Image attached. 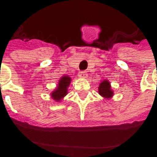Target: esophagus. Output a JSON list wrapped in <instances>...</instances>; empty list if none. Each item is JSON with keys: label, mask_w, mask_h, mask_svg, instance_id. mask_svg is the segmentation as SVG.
I'll return each mask as SVG.
<instances>
[{"label": "esophagus", "mask_w": 157, "mask_h": 157, "mask_svg": "<svg viewBox=\"0 0 157 157\" xmlns=\"http://www.w3.org/2000/svg\"><path fill=\"white\" fill-rule=\"evenodd\" d=\"M79 76H80V77H82V78H86V77L88 76V74H87L86 71H81V72H80V74H79Z\"/></svg>", "instance_id": "1"}]
</instances>
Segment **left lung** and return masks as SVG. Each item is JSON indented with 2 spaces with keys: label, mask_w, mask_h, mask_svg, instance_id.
Listing matches in <instances>:
<instances>
[{
  "label": "left lung",
  "mask_w": 157,
  "mask_h": 157,
  "mask_svg": "<svg viewBox=\"0 0 157 157\" xmlns=\"http://www.w3.org/2000/svg\"><path fill=\"white\" fill-rule=\"evenodd\" d=\"M98 94H100L102 97L109 99L112 98V96L114 95V92L112 90L111 87V84L107 80H104L99 84L98 86Z\"/></svg>",
  "instance_id": "8db88e82"
}]
</instances>
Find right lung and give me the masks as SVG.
<instances>
[{"mask_svg":"<svg viewBox=\"0 0 157 157\" xmlns=\"http://www.w3.org/2000/svg\"><path fill=\"white\" fill-rule=\"evenodd\" d=\"M71 81V78L67 75H64L59 80L58 86L52 93L50 94L51 98L56 102H60L67 94L68 87Z\"/></svg>","mask_w":157,"mask_h":157,"instance_id":"add662e5","label":"right lung"}]
</instances>
